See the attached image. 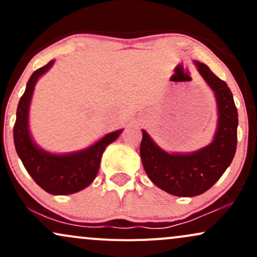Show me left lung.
Here are the masks:
<instances>
[{
    "instance_id": "8db88e82",
    "label": "left lung",
    "mask_w": 257,
    "mask_h": 257,
    "mask_svg": "<svg viewBox=\"0 0 257 257\" xmlns=\"http://www.w3.org/2000/svg\"><path fill=\"white\" fill-rule=\"evenodd\" d=\"M194 65L216 98L219 117L214 140L198 151L169 153L143 131L140 144L147 176L161 190L178 197H194L208 191L229 167L237 149L238 112L231 89L205 64L194 61Z\"/></svg>"
}]
</instances>
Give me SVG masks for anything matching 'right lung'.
<instances>
[{"mask_svg": "<svg viewBox=\"0 0 257 257\" xmlns=\"http://www.w3.org/2000/svg\"><path fill=\"white\" fill-rule=\"evenodd\" d=\"M54 64L51 60L31 75L17 108L13 129L14 145L25 169L35 182L51 194H72L88 187L99 172L105 149L113 143L123 129L106 134L95 144L77 152L54 155L38 147L29 131V108L37 79Z\"/></svg>", "mask_w": 257, "mask_h": 257, "instance_id": "1", "label": "right lung"}]
</instances>
